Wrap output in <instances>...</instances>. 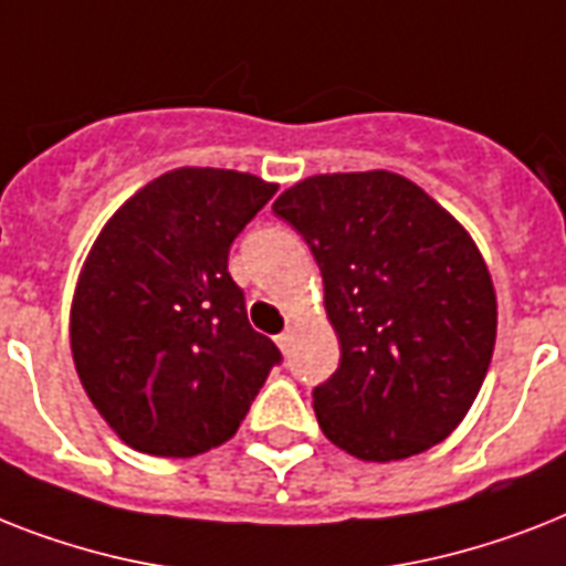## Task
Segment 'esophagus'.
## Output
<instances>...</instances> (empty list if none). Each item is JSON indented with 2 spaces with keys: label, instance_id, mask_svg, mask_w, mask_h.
Instances as JSON below:
<instances>
[{
  "label": "esophagus",
  "instance_id": "1",
  "mask_svg": "<svg viewBox=\"0 0 566 566\" xmlns=\"http://www.w3.org/2000/svg\"><path fill=\"white\" fill-rule=\"evenodd\" d=\"M291 331H284V334H279V337H275V346L282 348L284 355H287V348H291Z\"/></svg>",
  "mask_w": 566,
  "mask_h": 566
}]
</instances>
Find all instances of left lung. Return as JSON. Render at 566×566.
I'll use <instances>...</instances> for the list:
<instances>
[{
  "mask_svg": "<svg viewBox=\"0 0 566 566\" xmlns=\"http://www.w3.org/2000/svg\"><path fill=\"white\" fill-rule=\"evenodd\" d=\"M273 211L314 252L339 339V369L314 389L323 433L363 462L448 439L497 339V293L468 229L392 171L298 179Z\"/></svg>",
  "mask_w": 566,
  "mask_h": 566,
  "instance_id": "1",
  "label": "left lung"
}]
</instances>
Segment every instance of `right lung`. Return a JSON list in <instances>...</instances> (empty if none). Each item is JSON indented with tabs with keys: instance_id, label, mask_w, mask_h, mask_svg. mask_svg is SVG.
I'll use <instances>...</instances> for the list:
<instances>
[{
	"instance_id": "add662e5",
	"label": "right lung",
	"mask_w": 566,
	"mask_h": 566,
	"mask_svg": "<svg viewBox=\"0 0 566 566\" xmlns=\"http://www.w3.org/2000/svg\"><path fill=\"white\" fill-rule=\"evenodd\" d=\"M275 182L174 168L104 223L69 311L81 387L139 453L188 459L229 442L279 363L252 331L229 247Z\"/></svg>"
}]
</instances>
